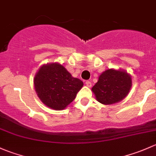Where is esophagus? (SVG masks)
Instances as JSON below:
<instances>
[{"label": "esophagus", "mask_w": 156, "mask_h": 156, "mask_svg": "<svg viewBox=\"0 0 156 156\" xmlns=\"http://www.w3.org/2000/svg\"><path fill=\"white\" fill-rule=\"evenodd\" d=\"M85 84H86L87 86L88 87H90L92 86V83L90 81H86V82H85Z\"/></svg>", "instance_id": "1"}]
</instances>
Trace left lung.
I'll use <instances>...</instances> for the list:
<instances>
[{
    "mask_svg": "<svg viewBox=\"0 0 156 156\" xmlns=\"http://www.w3.org/2000/svg\"><path fill=\"white\" fill-rule=\"evenodd\" d=\"M131 87L132 78L127 73L108 69L100 75L92 90L98 101L104 105H111L123 99Z\"/></svg>",
    "mask_w": 156,
    "mask_h": 156,
    "instance_id": "left-lung-1",
    "label": "left lung"
}]
</instances>
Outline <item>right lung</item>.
I'll return each instance as SVG.
<instances>
[{
	"label": "right lung",
	"instance_id": "add662e5",
	"mask_svg": "<svg viewBox=\"0 0 156 156\" xmlns=\"http://www.w3.org/2000/svg\"><path fill=\"white\" fill-rule=\"evenodd\" d=\"M59 63L43 65L34 78L35 90L41 101L55 110H63L75 99L83 87Z\"/></svg>",
	"mask_w": 156,
	"mask_h": 156
}]
</instances>
